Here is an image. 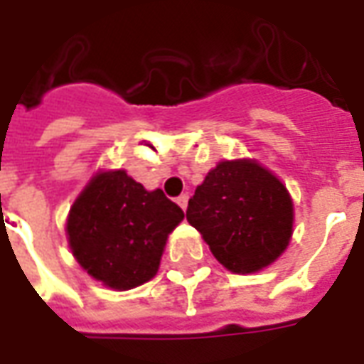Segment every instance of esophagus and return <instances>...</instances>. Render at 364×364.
<instances>
[{
	"mask_svg": "<svg viewBox=\"0 0 364 364\" xmlns=\"http://www.w3.org/2000/svg\"><path fill=\"white\" fill-rule=\"evenodd\" d=\"M187 203H189V195H187V193H183V195H179V197H177V205L181 206L183 210L187 208Z\"/></svg>",
	"mask_w": 364,
	"mask_h": 364,
	"instance_id": "1",
	"label": "esophagus"
}]
</instances>
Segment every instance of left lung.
<instances>
[{"instance_id":"8db88e82","label":"left lung","mask_w":364,"mask_h":364,"mask_svg":"<svg viewBox=\"0 0 364 364\" xmlns=\"http://www.w3.org/2000/svg\"><path fill=\"white\" fill-rule=\"evenodd\" d=\"M187 220L232 273H255L281 255L292 236L287 187L255 161H220L189 198Z\"/></svg>"}]
</instances>
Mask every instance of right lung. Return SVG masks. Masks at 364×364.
Wrapping results in <instances>:
<instances>
[{"mask_svg":"<svg viewBox=\"0 0 364 364\" xmlns=\"http://www.w3.org/2000/svg\"><path fill=\"white\" fill-rule=\"evenodd\" d=\"M183 210L164 191H146L124 171L95 175L68 216L72 253L87 273L117 290L158 273L167 236Z\"/></svg>","mask_w":364,"mask_h":364,"instance_id":"1","label":"right lung"}]
</instances>
